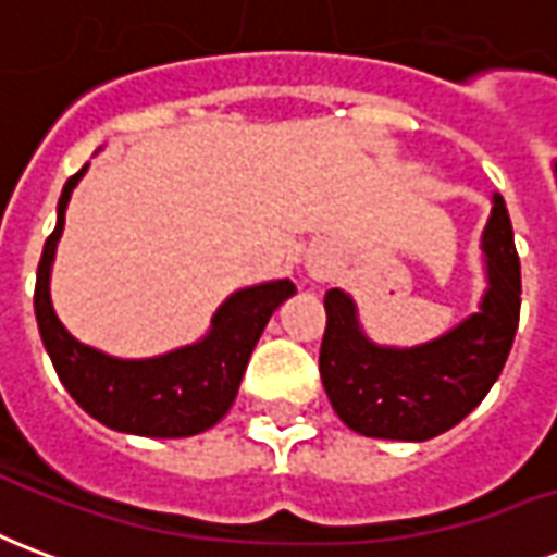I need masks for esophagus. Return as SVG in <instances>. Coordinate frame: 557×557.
Segmentation results:
<instances>
[{
  "instance_id": "1",
  "label": "esophagus",
  "mask_w": 557,
  "mask_h": 557,
  "mask_svg": "<svg viewBox=\"0 0 557 557\" xmlns=\"http://www.w3.org/2000/svg\"><path fill=\"white\" fill-rule=\"evenodd\" d=\"M307 271H310L313 277H319V274H325V271H327V259H325V256H310V259H307Z\"/></svg>"
}]
</instances>
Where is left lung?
<instances>
[{"instance_id": "obj_1", "label": "left lung", "mask_w": 557, "mask_h": 557, "mask_svg": "<svg viewBox=\"0 0 557 557\" xmlns=\"http://www.w3.org/2000/svg\"><path fill=\"white\" fill-rule=\"evenodd\" d=\"M480 250L486 289L478 313L418 346L370 339L349 292H327L319 373L349 430L370 438L426 442L456 426L490 394L513 346L522 304L513 226L498 194H492Z\"/></svg>"}]
</instances>
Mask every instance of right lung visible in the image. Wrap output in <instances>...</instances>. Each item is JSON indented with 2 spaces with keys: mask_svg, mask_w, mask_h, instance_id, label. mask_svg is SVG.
Wrapping results in <instances>:
<instances>
[{
  "mask_svg": "<svg viewBox=\"0 0 557 557\" xmlns=\"http://www.w3.org/2000/svg\"><path fill=\"white\" fill-rule=\"evenodd\" d=\"M86 170L89 163L62 187L55 230L44 244L35 283V319L59 382L77 399L79 409L115 432L146 438H187L211 430L232 409L256 343L271 313L295 295V283L268 280L232 292L211 315L206 337L154 358H115L79 343L55 315L50 274L55 244L65 230L67 202Z\"/></svg>",
  "mask_w": 557,
  "mask_h": 557,
  "instance_id": "add662e5",
  "label": "right lung"
}]
</instances>
